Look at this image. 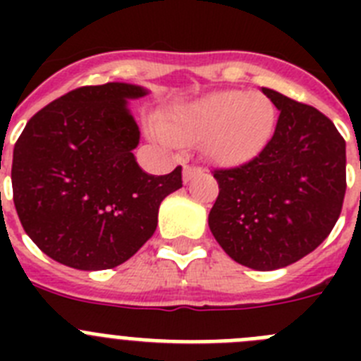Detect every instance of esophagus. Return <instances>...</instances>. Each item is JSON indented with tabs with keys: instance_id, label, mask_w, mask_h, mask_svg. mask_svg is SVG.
<instances>
[{
	"instance_id": "obj_1",
	"label": "esophagus",
	"mask_w": 361,
	"mask_h": 361,
	"mask_svg": "<svg viewBox=\"0 0 361 361\" xmlns=\"http://www.w3.org/2000/svg\"><path fill=\"white\" fill-rule=\"evenodd\" d=\"M200 170L197 168V166H191V164H184V171H183V178L184 183H190L191 178L195 177V175H199Z\"/></svg>"
}]
</instances>
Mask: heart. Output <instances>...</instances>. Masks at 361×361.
Listing matches in <instances>:
<instances>
[{"mask_svg":"<svg viewBox=\"0 0 361 361\" xmlns=\"http://www.w3.org/2000/svg\"><path fill=\"white\" fill-rule=\"evenodd\" d=\"M276 108L262 94L244 90L209 92L168 111L152 135L164 145L202 141L209 159L226 166L251 161L271 141Z\"/></svg>","mask_w":361,"mask_h":361,"instance_id":"obj_1","label":"heart"}]
</instances>
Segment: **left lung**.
Returning a JSON list of instances; mask_svg holds the SVG:
<instances>
[{
  "instance_id": "obj_1",
  "label": "left lung",
  "mask_w": 361,
  "mask_h": 361,
  "mask_svg": "<svg viewBox=\"0 0 361 361\" xmlns=\"http://www.w3.org/2000/svg\"><path fill=\"white\" fill-rule=\"evenodd\" d=\"M262 92L280 110L275 133L253 161L215 170L220 191L208 224L235 262L273 271L317 250L336 224L345 141L317 108Z\"/></svg>"
}]
</instances>
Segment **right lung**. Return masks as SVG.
<instances>
[{
  "label": "right lung",
  "instance_id": "obj_1",
  "mask_svg": "<svg viewBox=\"0 0 361 361\" xmlns=\"http://www.w3.org/2000/svg\"><path fill=\"white\" fill-rule=\"evenodd\" d=\"M148 95L130 82L82 86L47 104L19 135L12 190L21 226L56 262L111 269L141 250L159 206L183 188V168L149 175L133 149L141 132L128 101Z\"/></svg>",
  "mask_w": 361,
  "mask_h": 361
}]
</instances>
